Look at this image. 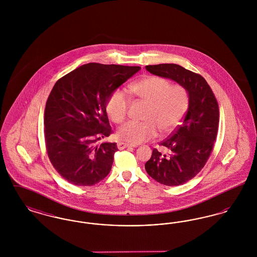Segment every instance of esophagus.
Returning a JSON list of instances; mask_svg holds the SVG:
<instances>
[{
	"instance_id": "34e87169",
	"label": "esophagus",
	"mask_w": 257,
	"mask_h": 257,
	"mask_svg": "<svg viewBox=\"0 0 257 257\" xmlns=\"http://www.w3.org/2000/svg\"><path fill=\"white\" fill-rule=\"evenodd\" d=\"M134 147V146L129 145V144H126V143H122V142L117 143V148H118V149H124V148H127V147Z\"/></svg>"
}]
</instances>
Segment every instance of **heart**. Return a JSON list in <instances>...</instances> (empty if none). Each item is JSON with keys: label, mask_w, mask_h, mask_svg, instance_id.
<instances>
[{"label": "heart", "mask_w": 257, "mask_h": 257, "mask_svg": "<svg viewBox=\"0 0 257 257\" xmlns=\"http://www.w3.org/2000/svg\"><path fill=\"white\" fill-rule=\"evenodd\" d=\"M135 97L147 103L144 121H129L117 131V138L128 144L138 145L153 139L157 134L172 132L182 121L189 108V94L184 86L171 85L161 76H147L128 86ZM130 102L125 93L114 90L108 98L106 110L114 123H121L127 116Z\"/></svg>", "instance_id": "obj_1"}]
</instances>
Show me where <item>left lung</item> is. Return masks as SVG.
<instances>
[{
	"mask_svg": "<svg viewBox=\"0 0 257 257\" xmlns=\"http://www.w3.org/2000/svg\"><path fill=\"white\" fill-rule=\"evenodd\" d=\"M150 73L171 79L189 94V108L183 122L162 143L164 154L154 148L146 171L166 186H178L194 178L205 166L213 150L219 128V105L206 80L199 74L174 63L147 65Z\"/></svg>",
	"mask_w": 257,
	"mask_h": 257,
	"instance_id": "8db88e82",
	"label": "left lung"
}]
</instances>
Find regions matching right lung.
<instances>
[{
    "instance_id": "1",
    "label": "right lung",
    "mask_w": 257,
    "mask_h": 257,
    "mask_svg": "<svg viewBox=\"0 0 257 257\" xmlns=\"http://www.w3.org/2000/svg\"><path fill=\"white\" fill-rule=\"evenodd\" d=\"M140 66L87 63L57 81L44 111L50 162L75 186H92L110 171L115 143L98 142L111 134L106 103Z\"/></svg>"
}]
</instances>
